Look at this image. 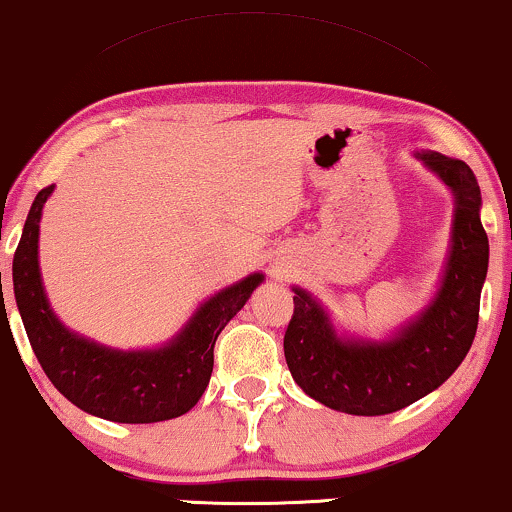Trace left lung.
I'll return each mask as SVG.
<instances>
[{
    "label": "left lung",
    "mask_w": 512,
    "mask_h": 512,
    "mask_svg": "<svg viewBox=\"0 0 512 512\" xmlns=\"http://www.w3.org/2000/svg\"><path fill=\"white\" fill-rule=\"evenodd\" d=\"M454 191L456 219L449 267L437 300L390 342H349L335 335L323 309L295 288L283 338L295 383L328 409L385 416L437 390L461 366L475 340L480 293L489 267V238L480 222V184L463 160L420 153Z\"/></svg>",
    "instance_id": "1"
}]
</instances>
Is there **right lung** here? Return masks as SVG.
Masks as SVG:
<instances>
[{"label": "right lung", "instance_id": "obj_1", "mask_svg": "<svg viewBox=\"0 0 512 512\" xmlns=\"http://www.w3.org/2000/svg\"><path fill=\"white\" fill-rule=\"evenodd\" d=\"M51 191L54 184L37 193L14 255L18 312L47 378L77 409L115 423H158L191 411L210 383L217 335L260 286L262 274L243 278L205 302L172 345L155 352L99 347L68 333L44 297L37 238Z\"/></svg>", "mask_w": 512, "mask_h": 512}]
</instances>
